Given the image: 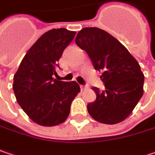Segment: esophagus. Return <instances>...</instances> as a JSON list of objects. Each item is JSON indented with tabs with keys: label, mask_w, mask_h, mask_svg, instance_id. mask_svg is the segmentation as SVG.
I'll use <instances>...</instances> for the list:
<instances>
[{
	"label": "esophagus",
	"mask_w": 155,
	"mask_h": 155,
	"mask_svg": "<svg viewBox=\"0 0 155 155\" xmlns=\"http://www.w3.org/2000/svg\"><path fill=\"white\" fill-rule=\"evenodd\" d=\"M87 86H81V91L85 90V89H87Z\"/></svg>",
	"instance_id": "1"
}]
</instances>
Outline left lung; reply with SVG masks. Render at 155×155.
I'll list each match as a JSON object with an SVG mask.
<instances>
[{
	"label": "left lung",
	"mask_w": 155,
	"mask_h": 155,
	"mask_svg": "<svg viewBox=\"0 0 155 155\" xmlns=\"http://www.w3.org/2000/svg\"><path fill=\"white\" fill-rule=\"evenodd\" d=\"M87 52L95 70L101 71L105 90L97 87L96 100L87 104L93 119L116 124L128 117L143 95L144 74L135 58L117 39L98 28H84L75 38Z\"/></svg>",
	"instance_id": "1"
}]
</instances>
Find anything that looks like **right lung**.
Masks as SVG:
<instances>
[{
	"label": "right lung",
	"mask_w": 155,
	"mask_h": 155,
	"mask_svg": "<svg viewBox=\"0 0 155 155\" xmlns=\"http://www.w3.org/2000/svg\"><path fill=\"white\" fill-rule=\"evenodd\" d=\"M75 34L66 28L46 32L27 52L14 75L17 102L36 124L53 127L64 122L81 92L76 81L54 79L60 68L58 61Z\"/></svg>",
	"instance_id": "obj_1"
}]
</instances>
